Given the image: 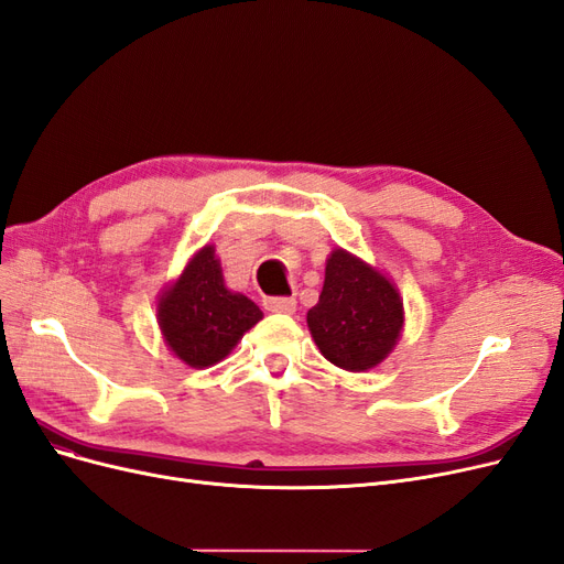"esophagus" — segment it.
Listing matches in <instances>:
<instances>
[{
	"mask_svg": "<svg viewBox=\"0 0 564 564\" xmlns=\"http://www.w3.org/2000/svg\"><path fill=\"white\" fill-rule=\"evenodd\" d=\"M268 313H282V315H294L296 310V299H286V296H273L263 301Z\"/></svg>",
	"mask_w": 564,
	"mask_h": 564,
	"instance_id": "obj_1",
	"label": "esophagus"
}]
</instances>
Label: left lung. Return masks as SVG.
<instances>
[{"label":"left lung","instance_id":"1","mask_svg":"<svg viewBox=\"0 0 564 564\" xmlns=\"http://www.w3.org/2000/svg\"><path fill=\"white\" fill-rule=\"evenodd\" d=\"M307 328L324 359L361 373L390 357L399 343L403 301L390 278L338 247L326 259L319 303L307 310Z\"/></svg>","mask_w":564,"mask_h":564}]
</instances>
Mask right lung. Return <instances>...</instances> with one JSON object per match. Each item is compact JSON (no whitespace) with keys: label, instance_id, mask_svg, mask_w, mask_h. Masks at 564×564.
Wrapping results in <instances>:
<instances>
[{"label":"right lung","instance_id":"1","mask_svg":"<svg viewBox=\"0 0 564 564\" xmlns=\"http://www.w3.org/2000/svg\"><path fill=\"white\" fill-rule=\"evenodd\" d=\"M156 319L174 357L191 368H207L226 359L263 313L226 286L215 245H205L161 291Z\"/></svg>","mask_w":564,"mask_h":564}]
</instances>
